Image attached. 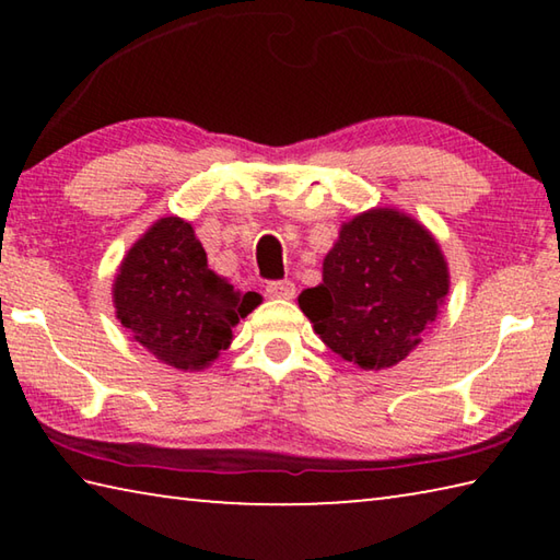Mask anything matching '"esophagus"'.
Instances as JSON below:
<instances>
[{
    "label": "esophagus",
    "mask_w": 560,
    "mask_h": 560,
    "mask_svg": "<svg viewBox=\"0 0 560 560\" xmlns=\"http://www.w3.org/2000/svg\"><path fill=\"white\" fill-rule=\"evenodd\" d=\"M267 296L269 299H293L296 296V287H293V281H269Z\"/></svg>",
    "instance_id": "esophagus-1"
}]
</instances>
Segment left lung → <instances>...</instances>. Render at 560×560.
Instances as JSON below:
<instances>
[{
	"mask_svg": "<svg viewBox=\"0 0 560 560\" xmlns=\"http://www.w3.org/2000/svg\"><path fill=\"white\" fill-rule=\"evenodd\" d=\"M450 291L434 236L397 210L375 207L340 226L324 283L299 306L320 340L363 371L397 365L420 346Z\"/></svg>",
	"mask_w": 560,
	"mask_h": 560,
	"instance_id": "left-lung-1",
	"label": "left lung"
}]
</instances>
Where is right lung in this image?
<instances>
[{
    "label": "right lung",
    "mask_w": 560,
    "mask_h": 560,
    "mask_svg": "<svg viewBox=\"0 0 560 560\" xmlns=\"http://www.w3.org/2000/svg\"><path fill=\"white\" fill-rule=\"evenodd\" d=\"M116 316L165 365L202 371L230 348L232 328L261 303L207 267L192 224L163 217L130 246L113 283Z\"/></svg>",
    "instance_id": "add662e5"
}]
</instances>
